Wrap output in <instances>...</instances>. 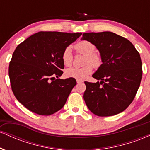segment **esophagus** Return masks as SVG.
<instances>
[{
	"label": "esophagus",
	"instance_id": "34e87169",
	"mask_svg": "<svg viewBox=\"0 0 150 150\" xmlns=\"http://www.w3.org/2000/svg\"><path fill=\"white\" fill-rule=\"evenodd\" d=\"M77 82L78 84H80V83H82V82H83V81L82 80H77Z\"/></svg>",
	"mask_w": 150,
	"mask_h": 150
}]
</instances>
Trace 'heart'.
<instances>
[{"label": "heart", "instance_id": "b5f03b06", "mask_svg": "<svg viewBox=\"0 0 150 150\" xmlns=\"http://www.w3.org/2000/svg\"><path fill=\"white\" fill-rule=\"evenodd\" d=\"M75 49L77 53L85 56V64L83 68H70L65 70V75L68 77L83 80L90 75L92 72V67L98 68L102 63L100 55L95 53L96 46L93 43L87 40L80 41L75 45ZM73 56L72 50L70 47H66L62 53V61L65 66L68 67L73 63Z\"/></svg>", "mask_w": 150, "mask_h": 150}]
</instances>
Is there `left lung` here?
I'll return each mask as SVG.
<instances>
[{
	"label": "left lung",
	"mask_w": 150,
	"mask_h": 150,
	"mask_svg": "<svg viewBox=\"0 0 150 150\" xmlns=\"http://www.w3.org/2000/svg\"><path fill=\"white\" fill-rule=\"evenodd\" d=\"M81 40L93 43L102 64L92 75L100 82H85L84 99L98 116L121 113L132 103L142 79V61L130 41L111 32L84 33Z\"/></svg>",
	"instance_id": "left-lung-1"
}]
</instances>
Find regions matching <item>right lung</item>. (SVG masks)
Segmentation results:
<instances>
[{"label":"right lung","mask_w":150,"mask_h":150,"mask_svg":"<svg viewBox=\"0 0 150 150\" xmlns=\"http://www.w3.org/2000/svg\"><path fill=\"white\" fill-rule=\"evenodd\" d=\"M81 34L39 32L17 46L9 65L10 84L15 97L27 109L49 116L64 106L77 82L72 77L58 78L64 68L62 53Z\"/></svg>","instance_id":"add662e5"}]
</instances>
